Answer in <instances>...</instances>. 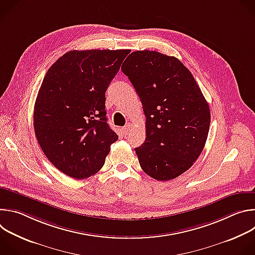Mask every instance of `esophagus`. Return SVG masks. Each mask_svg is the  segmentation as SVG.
<instances>
[{
  "mask_svg": "<svg viewBox=\"0 0 255 255\" xmlns=\"http://www.w3.org/2000/svg\"><path fill=\"white\" fill-rule=\"evenodd\" d=\"M131 129H132V125L131 124H127L125 127L122 128V132H123L124 135H127L131 131Z\"/></svg>",
  "mask_w": 255,
  "mask_h": 255,
  "instance_id": "34e87169",
  "label": "esophagus"
}]
</instances>
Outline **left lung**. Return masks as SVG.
I'll list each match as a JSON object with an SVG mask.
<instances>
[{
    "mask_svg": "<svg viewBox=\"0 0 255 255\" xmlns=\"http://www.w3.org/2000/svg\"><path fill=\"white\" fill-rule=\"evenodd\" d=\"M121 69L135 88L146 117V138L135 148L143 171L164 181L187 171L204 149L210 108L191 71L176 57L132 52Z\"/></svg>",
    "mask_w": 255,
    "mask_h": 255,
    "instance_id": "left-lung-1",
    "label": "left lung"
}]
</instances>
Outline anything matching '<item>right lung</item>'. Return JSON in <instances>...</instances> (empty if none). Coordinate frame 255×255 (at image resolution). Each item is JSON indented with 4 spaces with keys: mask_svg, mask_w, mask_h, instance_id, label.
<instances>
[{
    "mask_svg": "<svg viewBox=\"0 0 255 255\" xmlns=\"http://www.w3.org/2000/svg\"><path fill=\"white\" fill-rule=\"evenodd\" d=\"M130 50H71L48 69L34 106V131L49 161L84 179L97 173L118 135L107 123L105 93Z\"/></svg>",
    "mask_w": 255,
    "mask_h": 255,
    "instance_id": "right-lung-1",
    "label": "right lung"
}]
</instances>
